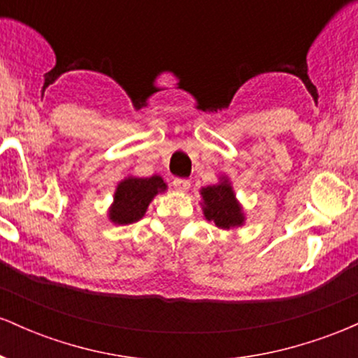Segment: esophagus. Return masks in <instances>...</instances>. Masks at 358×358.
<instances>
[{
  "mask_svg": "<svg viewBox=\"0 0 358 358\" xmlns=\"http://www.w3.org/2000/svg\"><path fill=\"white\" fill-rule=\"evenodd\" d=\"M173 187H175V190L176 192H187L188 188H190V182H188V180H175L173 182Z\"/></svg>",
  "mask_w": 358,
  "mask_h": 358,
  "instance_id": "obj_1",
  "label": "esophagus"
}]
</instances>
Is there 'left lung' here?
<instances>
[{
  "label": "left lung",
  "mask_w": 358,
  "mask_h": 358,
  "mask_svg": "<svg viewBox=\"0 0 358 358\" xmlns=\"http://www.w3.org/2000/svg\"><path fill=\"white\" fill-rule=\"evenodd\" d=\"M202 195V210L205 219L213 222L219 229L241 227L244 225V210L239 200L236 199L232 183L227 176H220V182L215 185H208L200 190Z\"/></svg>",
  "instance_id": "8db88e82"
}]
</instances>
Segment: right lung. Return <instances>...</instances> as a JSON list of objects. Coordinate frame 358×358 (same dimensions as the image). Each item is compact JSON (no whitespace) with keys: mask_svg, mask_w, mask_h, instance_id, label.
<instances>
[{"mask_svg":"<svg viewBox=\"0 0 358 358\" xmlns=\"http://www.w3.org/2000/svg\"><path fill=\"white\" fill-rule=\"evenodd\" d=\"M163 192H166V183L159 175L150 178L126 176L114 192V200L108 212L109 220L116 225L134 224L145 217L151 200Z\"/></svg>","mask_w":358,"mask_h":358,"instance_id":"right-lung-1","label":"right lung"}]
</instances>
